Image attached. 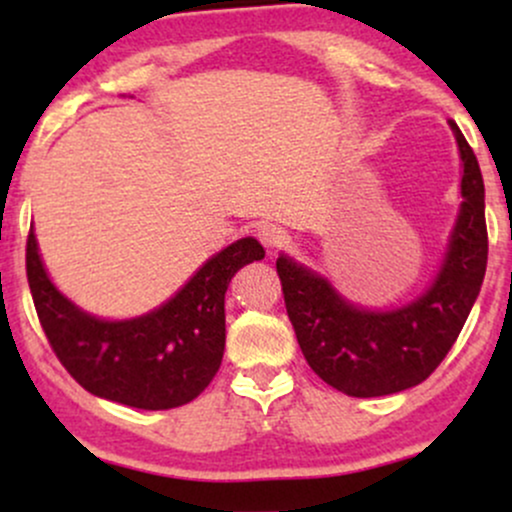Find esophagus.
Returning <instances> with one entry per match:
<instances>
[{"label": "esophagus", "mask_w": 512, "mask_h": 512, "mask_svg": "<svg viewBox=\"0 0 512 512\" xmlns=\"http://www.w3.org/2000/svg\"><path fill=\"white\" fill-rule=\"evenodd\" d=\"M257 238H260V243L267 250H276L284 243V231H281L279 226H274V223H262V226L257 228Z\"/></svg>", "instance_id": "1"}]
</instances>
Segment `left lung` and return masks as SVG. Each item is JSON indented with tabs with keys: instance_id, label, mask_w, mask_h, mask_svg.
Wrapping results in <instances>:
<instances>
[{
	"instance_id": "8db88e82",
	"label": "left lung",
	"mask_w": 512,
	"mask_h": 512,
	"mask_svg": "<svg viewBox=\"0 0 512 512\" xmlns=\"http://www.w3.org/2000/svg\"><path fill=\"white\" fill-rule=\"evenodd\" d=\"M460 154V207L431 284L411 301L366 308L325 274L276 257L286 313L308 366L349 397H383L424 383L467 322L486 274L484 178L472 146L450 120Z\"/></svg>"
}]
</instances>
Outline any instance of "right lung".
<instances>
[{"label": "right lung", "instance_id": "right-lung-1", "mask_svg": "<svg viewBox=\"0 0 512 512\" xmlns=\"http://www.w3.org/2000/svg\"><path fill=\"white\" fill-rule=\"evenodd\" d=\"M262 257L260 240L240 238L211 255L166 303L125 320L98 317L64 296L45 269L33 228L26 272L40 325L76 383L110 402L161 411L192 402L211 383L226 349L228 284Z\"/></svg>", "mask_w": 512, "mask_h": 512}]
</instances>
